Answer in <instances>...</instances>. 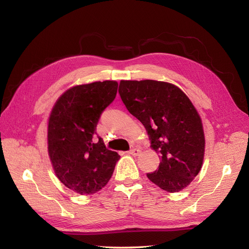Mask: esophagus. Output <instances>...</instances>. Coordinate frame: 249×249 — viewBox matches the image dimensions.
Wrapping results in <instances>:
<instances>
[{
	"instance_id": "1",
	"label": "esophagus",
	"mask_w": 249,
	"mask_h": 249,
	"mask_svg": "<svg viewBox=\"0 0 249 249\" xmlns=\"http://www.w3.org/2000/svg\"><path fill=\"white\" fill-rule=\"evenodd\" d=\"M127 154H130L132 156H138L140 154V149L139 148H133V149L129 150V152H127Z\"/></svg>"
}]
</instances>
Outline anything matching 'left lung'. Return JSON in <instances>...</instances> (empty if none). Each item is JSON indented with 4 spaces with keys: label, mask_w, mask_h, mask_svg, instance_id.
<instances>
[{
    "label": "left lung",
    "mask_w": 249,
    "mask_h": 249,
    "mask_svg": "<svg viewBox=\"0 0 249 249\" xmlns=\"http://www.w3.org/2000/svg\"><path fill=\"white\" fill-rule=\"evenodd\" d=\"M118 92L160 155L159 168L147 178L167 192L189 186L200 171L206 143L200 116L189 97L176 85L154 80H123Z\"/></svg>",
    "instance_id": "8db88e82"
}]
</instances>
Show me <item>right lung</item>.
I'll use <instances>...</instances> for the list:
<instances>
[{
    "label": "right lung",
    "mask_w": 249,
    "mask_h": 249,
    "mask_svg": "<svg viewBox=\"0 0 249 249\" xmlns=\"http://www.w3.org/2000/svg\"><path fill=\"white\" fill-rule=\"evenodd\" d=\"M117 87L116 81L71 87L57 100L49 117L48 150L53 168L60 182L81 195L106 186L120 158L106 148L95 132Z\"/></svg>",
    "instance_id": "obj_1"
}]
</instances>
